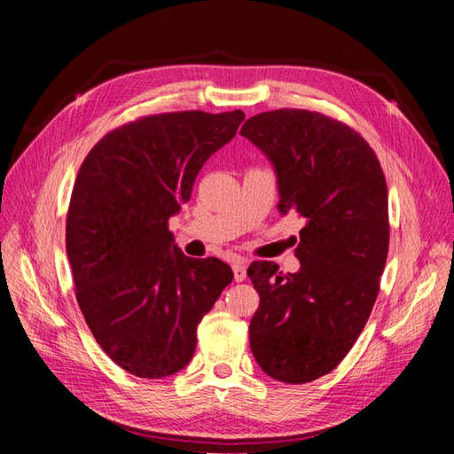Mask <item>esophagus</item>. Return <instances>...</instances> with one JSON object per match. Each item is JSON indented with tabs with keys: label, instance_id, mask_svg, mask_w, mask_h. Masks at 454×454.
<instances>
[{
	"label": "esophagus",
	"instance_id": "1",
	"mask_svg": "<svg viewBox=\"0 0 454 454\" xmlns=\"http://www.w3.org/2000/svg\"><path fill=\"white\" fill-rule=\"evenodd\" d=\"M232 271H234V278L238 283H242V281H246V265L244 263H234V267H232Z\"/></svg>",
	"mask_w": 454,
	"mask_h": 454
}]
</instances>
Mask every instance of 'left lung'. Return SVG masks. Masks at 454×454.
<instances>
[{
	"mask_svg": "<svg viewBox=\"0 0 454 454\" xmlns=\"http://www.w3.org/2000/svg\"><path fill=\"white\" fill-rule=\"evenodd\" d=\"M271 160L278 210L304 218L296 273L254 262L249 322L257 364L275 380L312 382L351 351L369 320L388 255V189L359 132L306 109H277L239 130Z\"/></svg>",
	"mask_w": 454,
	"mask_h": 454,
	"instance_id": "1",
	"label": "left lung"
}]
</instances>
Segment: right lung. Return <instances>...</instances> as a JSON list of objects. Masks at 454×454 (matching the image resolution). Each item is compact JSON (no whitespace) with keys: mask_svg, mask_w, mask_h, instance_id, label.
Listing matches in <instances>:
<instances>
[{"mask_svg":"<svg viewBox=\"0 0 454 454\" xmlns=\"http://www.w3.org/2000/svg\"><path fill=\"white\" fill-rule=\"evenodd\" d=\"M244 117L148 114L105 134L75 177L66 218L75 298L101 349L140 379L185 369L199 322L234 278L216 257L183 254L168 222Z\"/></svg>","mask_w":454,"mask_h":454,"instance_id":"right-lung-1","label":"right lung"}]
</instances>
